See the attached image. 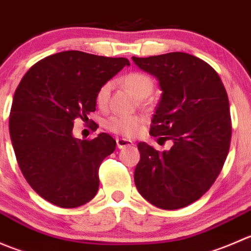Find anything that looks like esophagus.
<instances>
[{
	"label": "esophagus",
	"instance_id": "esophagus-1",
	"mask_svg": "<svg viewBox=\"0 0 251 251\" xmlns=\"http://www.w3.org/2000/svg\"><path fill=\"white\" fill-rule=\"evenodd\" d=\"M132 144V141L131 140H125V138H116V147L119 149H123L125 147H128Z\"/></svg>",
	"mask_w": 251,
	"mask_h": 251
}]
</instances>
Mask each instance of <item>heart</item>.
Instances as JSON below:
<instances>
[{"label": "heart", "instance_id": "heart-1", "mask_svg": "<svg viewBox=\"0 0 251 251\" xmlns=\"http://www.w3.org/2000/svg\"><path fill=\"white\" fill-rule=\"evenodd\" d=\"M123 83L132 91L137 97L146 98L153 92V78L143 73L133 72L123 77ZM110 93V83L107 82L100 87L96 95V102L100 107H104L108 102ZM142 125V118L138 115H111L105 121V127L116 135L131 137L138 133Z\"/></svg>", "mask_w": 251, "mask_h": 251}]
</instances>
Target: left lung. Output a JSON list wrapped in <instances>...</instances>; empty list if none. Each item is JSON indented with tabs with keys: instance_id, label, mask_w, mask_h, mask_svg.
Returning a JSON list of instances; mask_svg holds the SVG:
<instances>
[{
	"instance_id": "8db88e82",
	"label": "left lung",
	"mask_w": 251,
	"mask_h": 251,
	"mask_svg": "<svg viewBox=\"0 0 251 251\" xmlns=\"http://www.w3.org/2000/svg\"><path fill=\"white\" fill-rule=\"evenodd\" d=\"M132 60L163 91L149 133L174 143L164 151L138 143L135 184L156 207L181 209L198 201L221 173L232 133L228 96L219 74L188 53Z\"/></svg>"
}]
</instances>
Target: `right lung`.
<instances>
[{
  "instance_id": "1",
  "label": "right lung",
  "mask_w": 251,
  "mask_h": 251,
  "mask_svg": "<svg viewBox=\"0 0 251 251\" xmlns=\"http://www.w3.org/2000/svg\"><path fill=\"white\" fill-rule=\"evenodd\" d=\"M126 65V58L64 50L32 65L18 85L9 115L12 146L27 183L50 203L77 207L97 193L98 170L116 142L104 132L78 140L73 127L76 118L88 120L97 91Z\"/></svg>"
}]
</instances>
